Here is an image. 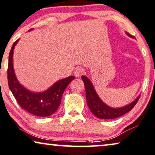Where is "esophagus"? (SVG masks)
<instances>
[{"instance_id":"esophagus-1","label":"esophagus","mask_w":155,"mask_h":155,"mask_svg":"<svg viewBox=\"0 0 155 155\" xmlns=\"http://www.w3.org/2000/svg\"><path fill=\"white\" fill-rule=\"evenodd\" d=\"M85 74V70H84L82 67H78L76 68L75 71H74V75L76 77H80V76L84 75Z\"/></svg>"}]
</instances>
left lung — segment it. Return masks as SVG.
<instances>
[{"instance_id":"8db88e82","label":"left lung","mask_w":155,"mask_h":155,"mask_svg":"<svg viewBox=\"0 0 155 155\" xmlns=\"http://www.w3.org/2000/svg\"><path fill=\"white\" fill-rule=\"evenodd\" d=\"M127 35L130 38H134L130 35L129 33ZM81 79L83 80L86 89V98L87 105L90 110L95 116L101 119H114L116 117H120L125 113L129 112L133 108V107L137 104L139 100L140 95L137 97V98L129 105L119 108H113L107 106L101 100L96 91L94 89V86L89 79L86 76H82Z\"/></svg>"}]
</instances>
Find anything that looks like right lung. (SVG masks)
Here are the masks:
<instances>
[{
  "label": "right lung",
  "mask_w": 155,
  "mask_h": 155,
  "mask_svg": "<svg viewBox=\"0 0 155 155\" xmlns=\"http://www.w3.org/2000/svg\"><path fill=\"white\" fill-rule=\"evenodd\" d=\"M18 40L13 43L9 54L8 67V86L21 108L37 116H49L58 109L63 93L70 82L74 79V76H70L59 80L44 92L33 93L26 89L18 82L13 69V50Z\"/></svg>",
  "instance_id": "right-lung-1"
}]
</instances>
